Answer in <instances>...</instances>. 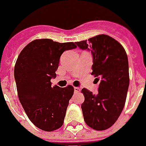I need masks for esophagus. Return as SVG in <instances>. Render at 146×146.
Returning a JSON list of instances; mask_svg holds the SVG:
<instances>
[{"label": "esophagus", "mask_w": 146, "mask_h": 146, "mask_svg": "<svg viewBox=\"0 0 146 146\" xmlns=\"http://www.w3.org/2000/svg\"><path fill=\"white\" fill-rule=\"evenodd\" d=\"M74 92H80V88H78V87H74Z\"/></svg>", "instance_id": "esophagus-1"}]
</instances>
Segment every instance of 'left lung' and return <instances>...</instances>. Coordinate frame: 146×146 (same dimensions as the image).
Listing matches in <instances>:
<instances>
[{"label":"left lung","mask_w":146,"mask_h":146,"mask_svg":"<svg viewBox=\"0 0 146 146\" xmlns=\"http://www.w3.org/2000/svg\"><path fill=\"white\" fill-rule=\"evenodd\" d=\"M88 40L75 43L82 50H91L92 74L100 78V84L97 95L82 90V110L85 123L102 131L113 125L123 110L129 85V61L122 45L110 36L99 35Z\"/></svg>","instance_id":"obj_1"}]
</instances>
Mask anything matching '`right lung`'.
<instances>
[{
    "label": "right lung",
    "mask_w": 146,
    "mask_h": 146,
    "mask_svg": "<svg viewBox=\"0 0 146 146\" xmlns=\"http://www.w3.org/2000/svg\"><path fill=\"white\" fill-rule=\"evenodd\" d=\"M75 48L73 42L36 39L23 49L17 59L15 78L18 98L28 119L43 131H54L64 123L74 88L51 87V79L56 77L62 53Z\"/></svg>",
    "instance_id": "1"
}]
</instances>
